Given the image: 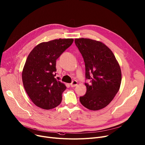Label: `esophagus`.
I'll use <instances>...</instances> for the list:
<instances>
[{"mask_svg":"<svg viewBox=\"0 0 145 145\" xmlns=\"http://www.w3.org/2000/svg\"><path fill=\"white\" fill-rule=\"evenodd\" d=\"M71 86L72 87V88H74V87L76 86L77 85H78V82H77L76 80H73L71 84H70Z\"/></svg>","mask_w":145,"mask_h":145,"instance_id":"1","label":"esophagus"}]
</instances>
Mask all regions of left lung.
<instances>
[{
	"instance_id": "8db88e82",
	"label": "left lung",
	"mask_w": 145,
	"mask_h": 145,
	"mask_svg": "<svg viewBox=\"0 0 145 145\" xmlns=\"http://www.w3.org/2000/svg\"><path fill=\"white\" fill-rule=\"evenodd\" d=\"M75 44L84 59L86 93L80 97L81 104L89 110L104 108L113 100L121 83L120 65L110 48L104 43L89 38H76Z\"/></svg>"
}]
</instances>
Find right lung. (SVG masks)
Here are the masks:
<instances>
[{"instance_id": "obj_1", "label": "right lung", "mask_w": 145, "mask_h": 145, "mask_svg": "<svg viewBox=\"0 0 145 145\" xmlns=\"http://www.w3.org/2000/svg\"><path fill=\"white\" fill-rule=\"evenodd\" d=\"M73 42V38H59L41 42L29 54L22 80L27 94L37 107L50 110L61 104L66 87L55 78L56 60Z\"/></svg>"}]
</instances>
